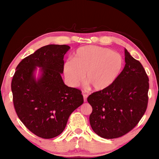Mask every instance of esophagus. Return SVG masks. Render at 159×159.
Returning a JSON list of instances; mask_svg holds the SVG:
<instances>
[{"label":"esophagus","instance_id":"34e87169","mask_svg":"<svg viewBox=\"0 0 159 159\" xmlns=\"http://www.w3.org/2000/svg\"><path fill=\"white\" fill-rule=\"evenodd\" d=\"M83 96H84V102H85L86 101H87V98H88V94H86V93H84L83 94Z\"/></svg>","mask_w":159,"mask_h":159}]
</instances>
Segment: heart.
I'll use <instances>...</instances> for the list:
<instances>
[{
    "mask_svg": "<svg viewBox=\"0 0 159 159\" xmlns=\"http://www.w3.org/2000/svg\"><path fill=\"white\" fill-rule=\"evenodd\" d=\"M123 66L122 56L109 48L85 46L76 50L73 60L63 66L66 80L70 86L78 85L84 78L96 91L110 87L119 77Z\"/></svg>",
    "mask_w": 159,
    "mask_h": 159,
    "instance_id": "obj_1",
    "label": "heart"
}]
</instances>
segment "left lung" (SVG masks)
Segmentation results:
<instances>
[{"mask_svg": "<svg viewBox=\"0 0 159 159\" xmlns=\"http://www.w3.org/2000/svg\"><path fill=\"white\" fill-rule=\"evenodd\" d=\"M125 61L123 71L110 87L88 98L93 109L90 125L104 139L118 138L131 131L147 107L149 84L146 71L126 48Z\"/></svg>", "mask_w": 159, "mask_h": 159, "instance_id": "obj_1", "label": "left lung"}]
</instances>
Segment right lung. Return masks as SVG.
I'll list each match as a JSON object with an SVG mask.
<instances>
[{"mask_svg": "<svg viewBox=\"0 0 159 159\" xmlns=\"http://www.w3.org/2000/svg\"><path fill=\"white\" fill-rule=\"evenodd\" d=\"M67 45L43 46L24 58L11 83L14 106L23 124L36 136L52 139L64 130L71 113L84 103L81 91L65 85L64 57ZM40 75L35 78L37 68Z\"/></svg>", "mask_w": 159, "mask_h": 159, "instance_id": "right-lung-1", "label": "right lung"}]
</instances>
